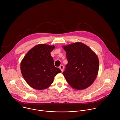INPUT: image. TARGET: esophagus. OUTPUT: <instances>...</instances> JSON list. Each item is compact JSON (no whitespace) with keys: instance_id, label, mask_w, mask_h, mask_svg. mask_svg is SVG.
Returning a JSON list of instances; mask_svg holds the SVG:
<instances>
[{"instance_id":"obj_1","label":"esophagus","mask_w":120,"mask_h":120,"mask_svg":"<svg viewBox=\"0 0 120 120\" xmlns=\"http://www.w3.org/2000/svg\"><path fill=\"white\" fill-rule=\"evenodd\" d=\"M59 68L60 69L61 72H63V70H64V66H63V65H60V68Z\"/></svg>"}]
</instances>
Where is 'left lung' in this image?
Masks as SVG:
<instances>
[{
	"label": "left lung",
	"instance_id": "8db88e82",
	"mask_svg": "<svg viewBox=\"0 0 120 120\" xmlns=\"http://www.w3.org/2000/svg\"><path fill=\"white\" fill-rule=\"evenodd\" d=\"M66 52L68 63L63 75L74 89L82 90L90 86L98 74L99 60L87 45L76 42L62 46Z\"/></svg>",
	"mask_w": 120,
	"mask_h": 120
}]
</instances>
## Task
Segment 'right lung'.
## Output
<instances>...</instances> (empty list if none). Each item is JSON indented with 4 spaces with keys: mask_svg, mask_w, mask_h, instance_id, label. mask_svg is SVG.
I'll return each instance as SVG.
<instances>
[{
    "mask_svg": "<svg viewBox=\"0 0 120 120\" xmlns=\"http://www.w3.org/2000/svg\"><path fill=\"white\" fill-rule=\"evenodd\" d=\"M54 45L39 44L30 49L21 63L22 74L27 83L37 90L48 88L54 77L61 71L54 65L51 52Z\"/></svg>",
    "mask_w": 120,
    "mask_h": 120,
    "instance_id": "add662e5",
    "label": "right lung"
}]
</instances>
